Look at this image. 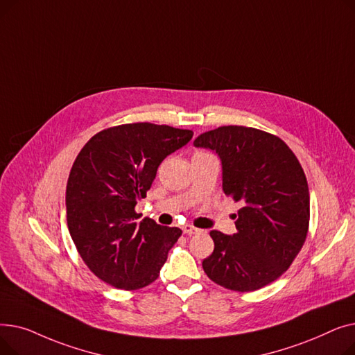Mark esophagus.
Wrapping results in <instances>:
<instances>
[{"instance_id": "1", "label": "esophagus", "mask_w": 355, "mask_h": 355, "mask_svg": "<svg viewBox=\"0 0 355 355\" xmlns=\"http://www.w3.org/2000/svg\"><path fill=\"white\" fill-rule=\"evenodd\" d=\"M182 232H184V234L193 236V234H197L200 230H198V229H196V227H193V226H185V227L182 229Z\"/></svg>"}]
</instances>
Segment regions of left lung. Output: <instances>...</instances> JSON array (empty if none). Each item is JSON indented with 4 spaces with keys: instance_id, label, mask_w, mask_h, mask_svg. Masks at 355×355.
I'll list each match as a JSON object with an SVG mask.
<instances>
[{
    "instance_id": "8db88e82",
    "label": "left lung",
    "mask_w": 355,
    "mask_h": 355,
    "mask_svg": "<svg viewBox=\"0 0 355 355\" xmlns=\"http://www.w3.org/2000/svg\"><path fill=\"white\" fill-rule=\"evenodd\" d=\"M194 146L221 161L223 191L241 204L232 236L211 230L213 253L202 269L217 285L250 292L276 281L302 249L309 226V190L291 148L272 134L246 126H220Z\"/></svg>"
}]
</instances>
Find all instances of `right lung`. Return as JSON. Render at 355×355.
<instances>
[{
	"label": "right lung",
	"mask_w": 355,
	"mask_h": 355,
	"mask_svg": "<svg viewBox=\"0 0 355 355\" xmlns=\"http://www.w3.org/2000/svg\"><path fill=\"white\" fill-rule=\"evenodd\" d=\"M193 130L148 122L101 130L73 162L66 189L67 226L87 268L125 291L153 284L181 236L135 213L159 164L189 144Z\"/></svg>",
	"instance_id": "add662e5"
}]
</instances>
